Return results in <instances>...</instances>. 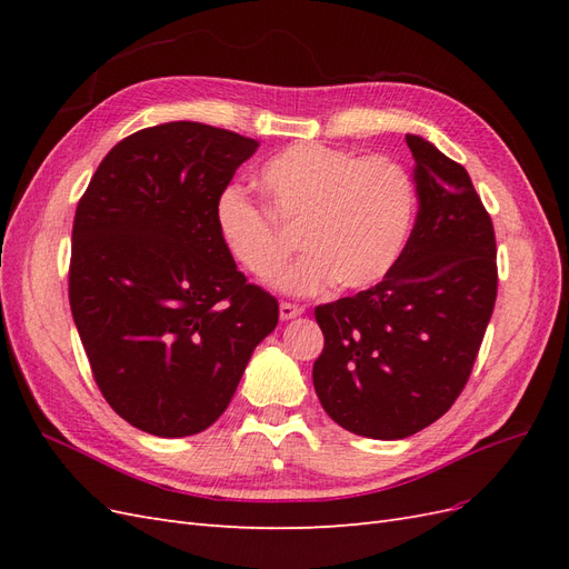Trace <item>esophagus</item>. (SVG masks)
<instances>
[{"mask_svg":"<svg viewBox=\"0 0 569 569\" xmlns=\"http://www.w3.org/2000/svg\"><path fill=\"white\" fill-rule=\"evenodd\" d=\"M303 313V306H297V303H289V301H282L280 303V318L282 320H291Z\"/></svg>","mask_w":569,"mask_h":569,"instance_id":"esophagus-1","label":"esophagus"}]
</instances>
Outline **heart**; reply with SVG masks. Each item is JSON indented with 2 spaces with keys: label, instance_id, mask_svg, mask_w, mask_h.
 I'll list each match as a JSON object with an SVG mask.
<instances>
[{
  "label": "heart",
  "instance_id": "heart-1",
  "mask_svg": "<svg viewBox=\"0 0 569 569\" xmlns=\"http://www.w3.org/2000/svg\"><path fill=\"white\" fill-rule=\"evenodd\" d=\"M258 187L266 206L242 187L222 189L213 209L218 237L239 270L268 280L291 253L281 230H297L306 253L278 280L287 295L380 282L399 261L416 211V187L401 163L316 142L270 157Z\"/></svg>",
  "mask_w": 569,
  "mask_h": 569
}]
</instances>
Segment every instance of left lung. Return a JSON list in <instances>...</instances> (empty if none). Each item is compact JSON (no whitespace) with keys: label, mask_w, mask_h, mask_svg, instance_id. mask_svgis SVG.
Listing matches in <instances>:
<instances>
[{"label":"left lung","mask_w":569,"mask_h":569,"mask_svg":"<svg viewBox=\"0 0 569 569\" xmlns=\"http://www.w3.org/2000/svg\"><path fill=\"white\" fill-rule=\"evenodd\" d=\"M406 144L420 209L399 261L375 287L316 308L318 399L370 439H406L456 403L498 289L493 222L468 170L418 134Z\"/></svg>","instance_id":"left-lung-1"}]
</instances>
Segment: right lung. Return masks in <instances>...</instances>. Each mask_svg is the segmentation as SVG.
<instances>
[{
    "mask_svg": "<svg viewBox=\"0 0 569 569\" xmlns=\"http://www.w3.org/2000/svg\"><path fill=\"white\" fill-rule=\"evenodd\" d=\"M258 149L176 120L99 163L73 220L68 299L107 403L153 437H189L230 406L280 308L222 247L213 209Z\"/></svg>",
    "mask_w": 569,
    "mask_h": 569,
    "instance_id": "add662e5",
    "label": "right lung"
}]
</instances>
